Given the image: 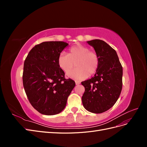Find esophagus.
<instances>
[{
	"mask_svg": "<svg viewBox=\"0 0 147 147\" xmlns=\"http://www.w3.org/2000/svg\"><path fill=\"white\" fill-rule=\"evenodd\" d=\"M75 84H76V85H78V84H80V82H78V81H76V82H75Z\"/></svg>",
	"mask_w": 147,
	"mask_h": 147,
	"instance_id": "esophagus-1",
	"label": "esophagus"
}]
</instances>
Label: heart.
Returning <instances> with one entry per match:
<instances>
[{
  "mask_svg": "<svg viewBox=\"0 0 147 147\" xmlns=\"http://www.w3.org/2000/svg\"><path fill=\"white\" fill-rule=\"evenodd\" d=\"M75 63L77 68L70 72ZM57 64L65 74L70 72L68 77L76 80H83L97 72L100 58L96 51H91L88 47L77 45L69 48L67 55L61 53L59 55Z\"/></svg>",
  "mask_w": 147,
  "mask_h": 147,
  "instance_id": "obj_1",
  "label": "heart"
}]
</instances>
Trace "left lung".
Instances as JSON below:
<instances>
[{"label": "left lung", "mask_w": 147, "mask_h": 147, "mask_svg": "<svg viewBox=\"0 0 147 147\" xmlns=\"http://www.w3.org/2000/svg\"><path fill=\"white\" fill-rule=\"evenodd\" d=\"M100 58L94 77L82 82L85 91L82 96L83 107L89 112L101 113L116 103L122 90L123 67L113 48L99 39L88 41Z\"/></svg>", "instance_id": "left-lung-1"}]
</instances>
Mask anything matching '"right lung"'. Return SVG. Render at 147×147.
Segmentation results:
<instances>
[{
  "mask_svg": "<svg viewBox=\"0 0 147 147\" xmlns=\"http://www.w3.org/2000/svg\"><path fill=\"white\" fill-rule=\"evenodd\" d=\"M69 45L44 42L32 48L24 63L23 86L29 101L39 113L53 115L64 110L75 86L57 64V57Z\"/></svg>",
  "mask_w": 147,
  "mask_h": 147,
  "instance_id": "right-lung-1",
  "label": "right lung"
}]
</instances>
